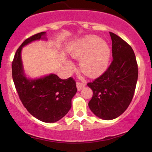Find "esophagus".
Wrapping results in <instances>:
<instances>
[{"label": "esophagus", "instance_id": "obj_1", "mask_svg": "<svg viewBox=\"0 0 152 152\" xmlns=\"http://www.w3.org/2000/svg\"><path fill=\"white\" fill-rule=\"evenodd\" d=\"M85 86H86V84H85L84 83H82V82H77V90L79 91L82 90V89L84 88Z\"/></svg>", "mask_w": 152, "mask_h": 152}]
</instances>
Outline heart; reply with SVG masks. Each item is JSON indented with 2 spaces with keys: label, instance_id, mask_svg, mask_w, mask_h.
<instances>
[{
  "label": "heart",
  "instance_id": "1",
  "mask_svg": "<svg viewBox=\"0 0 152 152\" xmlns=\"http://www.w3.org/2000/svg\"><path fill=\"white\" fill-rule=\"evenodd\" d=\"M75 59H81L80 68L89 77H96L107 69L111 57V49L105 41L95 35L79 40L70 50ZM69 67L71 64L68 63Z\"/></svg>",
  "mask_w": 152,
  "mask_h": 152
}]
</instances>
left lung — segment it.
Listing matches in <instances>:
<instances>
[{"label": "left lung", "instance_id": "1", "mask_svg": "<svg viewBox=\"0 0 152 152\" xmlns=\"http://www.w3.org/2000/svg\"><path fill=\"white\" fill-rule=\"evenodd\" d=\"M113 61L107 70L87 84L93 95L88 102L91 111L103 120H113L122 115L132 102L138 80V70L132 48L113 32Z\"/></svg>", "mask_w": 152, "mask_h": 152}]
</instances>
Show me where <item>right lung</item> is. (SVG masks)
Returning <instances> with one entry per match:
<instances>
[{"instance_id": "obj_1", "label": "right lung", "mask_w": 152, "mask_h": 152, "mask_svg": "<svg viewBox=\"0 0 152 152\" xmlns=\"http://www.w3.org/2000/svg\"><path fill=\"white\" fill-rule=\"evenodd\" d=\"M45 32L26 39L16 50L12 70L16 90L28 111L41 121L50 123L64 117L71 108V100L77 93L73 78L61 80L55 74L30 80L24 73L21 61L23 47L32 41L44 39Z\"/></svg>"}]
</instances>
